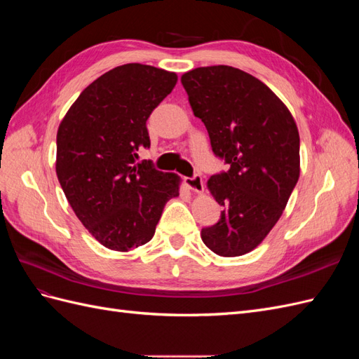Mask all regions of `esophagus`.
Returning a JSON list of instances; mask_svg holds the SVG:
<instances>
[{"mask_svg":"<svg viewBox=\"0 0 359 359\" xmlns=\"http://www.w3.org/2000/svg\"><path fill=\"white\" fill-rule=\"evenodd\" d=\"M184 182H186V186L190 190L196 191V193H203V181H202V178L199 175H193V177L184 178Z\"/></svg>","mask_w":359,"mask_h":359,"instance_id":"obj_1","label":"esophagus"}]
</instances>
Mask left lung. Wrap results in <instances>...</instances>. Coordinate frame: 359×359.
I'll return each instance as SVG.
<instances>
[{
    "label": "left lung",
    "instance_id": "left-lung-1",
    "mask_svg": "<svg viewBox=\"0 0 359 359\" xmlns=\"http://www.w3.org/2000/svg\"><path fill=\"white\" fill-rule=\"evenodd\" d=\"M194 116L208 130L215 157L229 169L208 180L223 206L201 236L214 253L252 252L273 229L299 178V133L268 86L240 69L198 67L181 76Z\"/></svg>",
    "mask_w": 359,
    "mask_h": 359
}]
</instances>
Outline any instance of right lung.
Returning a JSON list of instances; mask_svg holds the SVG:
<instances>
[{
	"label": "right lung",
	"mask_w": 359,
	"mask_h": 359,
	"mask_svg": "<svg viewBox=\"0 0 359 359\" xmlns=\"http://www.w3.org/2000/svg\"><path fill=\"white\" fill-rule=\"evenodd\" d=\"M178 76L145 64H124L81 93L57 133V177L74 214L102 245L128 252L147 244L180 178L151 160L147 121Z\"/></svg>",
	"instance_id": "obj_1"
}]
</instances>
